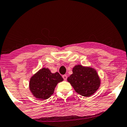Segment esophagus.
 I'll return each instance as SVG.
<instances>
[{
  "label": "esophagus",
  "mask_w": 127,
  "mask_h": 127,
  "mask_svg": "<svg viewBox=\"0 0 127 127\" xmlns=\"http://www.w3.org/2000/svg\"><path fill=\"white\" fill-rule=\"evenodd\" d=\"M62 77H63V79L65 80H66V79H67V76L66 75V74H64V75L62 76Z\"/></svg>",
  "instance_id": "34e87169"
}]
</instances>
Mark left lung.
<instances>
[{
	"mask_svg": "<svg viewBox=\"0 0 127 127\" xmlns=\"http://www.w3.org/2000/svg\"><path fill=\"white\" fill-rule=\"evenodd\" d=\"M73 74L67 78L76 93L84 96L94 94L99 87L100 81L94 69L76 65L73 68Z\"/></svg>",
	"mask_w": 127,
	"mask_h": 127,
	"instance_id": "obj_1",
	"label": "left lung"
}]
</instances>
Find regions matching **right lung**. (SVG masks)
<instances>
[{"label":"right lung","instance_id":"obj_1","mask_svg":"<svg viewBox=\"0 0 127 127\" xmlns=\"http://www.w3.org/2000/svg\"><path fill=\"white\" fill-rule=\"evenodd\" d=\"M64 80L58 72L52 73L47 68H42L31 77L29 88L34 97L47 99L54 93L58 83Z\"/></svg>","mask_w":127,"mask_h":127}]
</instances>
